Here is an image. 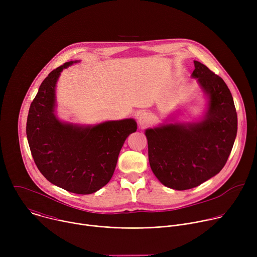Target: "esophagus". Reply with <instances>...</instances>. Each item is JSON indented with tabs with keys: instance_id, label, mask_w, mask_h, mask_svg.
<instances>
[{
	"instance_id": "1",
	"label": "esophagus",
	"mask_w": 257,
	"mask_h": 257,
	"mask_svg": "<svg viewBox=\"0 0 257 257\" xmlns=\"http://www.w3.org/2000/svg\"><path fill=\"white\" fill-rule=\"evenodd\" d=\"M150 122H151V116H150L148 113L141 112V113L138 115V124H139L142 128L148 126V125L150 124Z\"/></svg>"
}]
</instances>
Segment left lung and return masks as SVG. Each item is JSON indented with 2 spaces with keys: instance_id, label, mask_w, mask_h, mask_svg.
Wrapping results in <instances>:
<instances>
[{
  "instance_id": "8db88e82",
  "label": "left lung",
  "mask_w": 257,
  "mask_h": 257,
  "mask_svg": "<svg viewBox=\"0 0 257 257\" xmlns=\"http://www.w3.org/2000/svg\"><path fill=\"white\" fill-rule=\"evenodd\" d=\"M195 78L207 98L206 109L190 122L168 118L145 130L152 171L163 185L175 190L194 188L221 172L237 135V113L225 81L194 61Z\"/></svg>"
}]
</instances>
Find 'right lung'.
I'll return each mask as SVG.
<instances>
[{
    "mask_svg": "<svg viewBox=\"0 0 257 257\" xmlns=\"http://www.w3.org/2000/svg\"><path fill=\"white\" fill-rule=\"evenodd\" d=\"M52 71L30 104L26 135L34 163L52 184L76 194H91L106 185L126 138L137 129L134 119L94 125L62 121L56 114V86L61 72Z\"/></svg>",
    "mask_w": 257,
    "mask_h": 257,
    "instance_id": "add662e5",
    "label": "right lung"
}]
</instances>
